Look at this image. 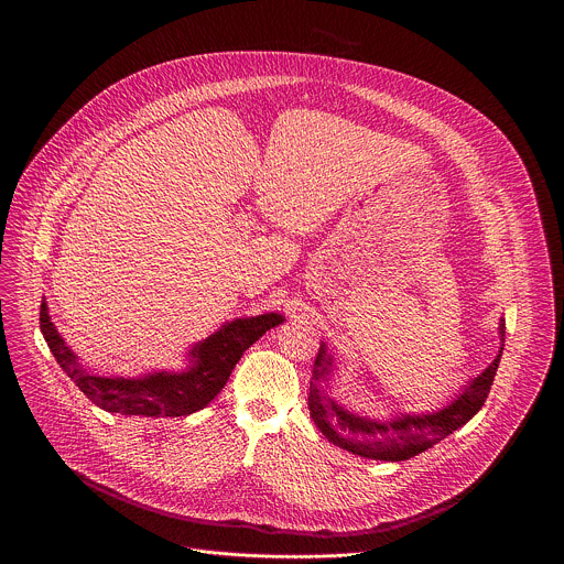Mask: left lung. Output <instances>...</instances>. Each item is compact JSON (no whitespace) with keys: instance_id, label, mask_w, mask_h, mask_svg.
<instances>
[{"instance_id":"8db88e82","label":"left lung","mask_w":564,"mask_h":564,"mask_svg":"<svg viewBox=\"0 0 564 564\" xmlns=\"http://www.w3.org/2000/svg\"><path fill=\"white\" fill-rule=\"evenodd\" d=\"M505 350V318H500V350L496 359L462 386L446 406L426 413H390L388 417H370L350 411L330 392L335 357L328 346L321 341L318 355L314 359L307 406L314 426L339 448L355 455L381 462H404L411 459L437 442L448 437L453 431L462 429L473 415L479 413L494 386L500 357Z\"/></svg>"}]
</instances>
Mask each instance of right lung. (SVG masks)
I'll return each mask as SVG.
<instances>
[{"instance_id": "obj_1", "label": "right lung", "mask_w": 564, "mask_h": 564, "mask_svg": "<svg viewBox=\"0 0 564 564\" xmlns=\"http://www.w3.org/2000/svg\"><path fill=\"white\" fill-rule=\"evenodd\" d=\"M283 321L285 316L279 312L225 321L216 333L189 348L187 366L183 370L113 377L91 372L79 364L77 355L68 348L51 321L46 299L40 305V328L59 368L96 406L129 417H185L203 411L223 390L243 352Z\"/></svg>"}]
</instances>
